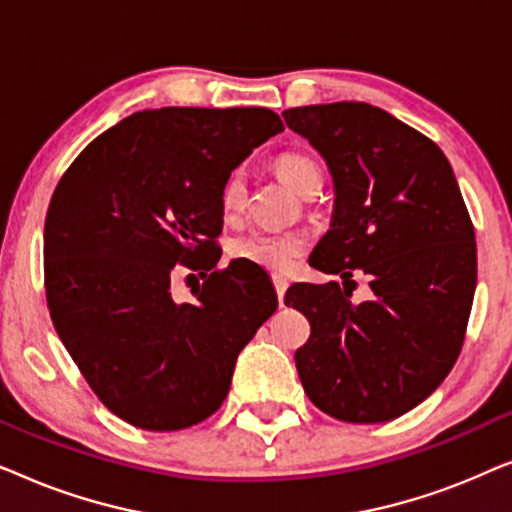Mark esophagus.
<instances>
[{
  "mask_svg": "<svg viewBox=\"0 0 512 512\" xmlns=\"http://www.w3.org/2000/svg\"><path fill=\"white\" fill-rule=\"evenodd\" d=\"M272 284H275L277 300H279V305H282L284 303V293H286V289H289V282H286L284 277H275V279H272Z\"/></svg>",
  "mask_w": 512,
  "mask_h": 512,
  "instance_id": "esophagus-1",
  "label": "esophagus"
}]
</instances>
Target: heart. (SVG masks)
Wrapping results in <instances>:
<instances>
[{"instance_id": "b5f03b06", "label": "heart", "mask_w": 512, "mask_h": 512, "mask_svg": "<svg viewBox=\"0 0 512 512\" xmlns=\"http://www.w3.org/2000/svg\"><path fill=\"white\" fill-rule=\"evenodd\" d=\"M272 170L293 193H300L312 179L321 177L319 165L303 153H282L272 163ZM244 198H247V184H244L242 172L228 174L221 186V212L226 216L240 214ZM305 249V237L296 233H247L230 242L228 254L235 261H247L275 275H284L296 268Z\"/></svg>"}]
</instances>
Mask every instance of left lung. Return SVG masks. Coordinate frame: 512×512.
<instances>
[{
    "label": "left lung",
    "instance_id": "obj_1",
    "mask_svg": "<svg viewBox=\"0 0 512 512\" xmlns=\"http://www.w3.org/2000/svg\"><path fill=\"white\" fill-rule=\"evenodd\" d=\"M282 116L333 177L331 228L310 265L342 279L286 291L312 326L298 377L326 415L389 422L440 387L464 345L478 279L471 216L445 153L384 109L335 102ZM354 274L369 279L363 304L351 300Z\"/></svg>",
    "mask_w": 512,
    "mask_h": 512
}]
</instances>
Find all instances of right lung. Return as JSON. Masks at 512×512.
<instances>
[{
	"label": "right lung",
	"instance_id": "add662e5",
	"mask_svg": "<svg viewBox=\"0 0 512 512\" xmlns=\"http://www.w3.org/2000/svg\"><path fill=\"white\" fill-rule=\"evenodd\" d=\"M284 130L263 107L139 111L95 137L55 188L44 228L46 300L62 345L107 408L179 431L226 401L237 354L277 310L240 263L172 298V270H212L221 186ZM254 270V268H251Z\"/></svg>",
	"mask_w": 512,
	"mask_h": 512
}]
</instances>
